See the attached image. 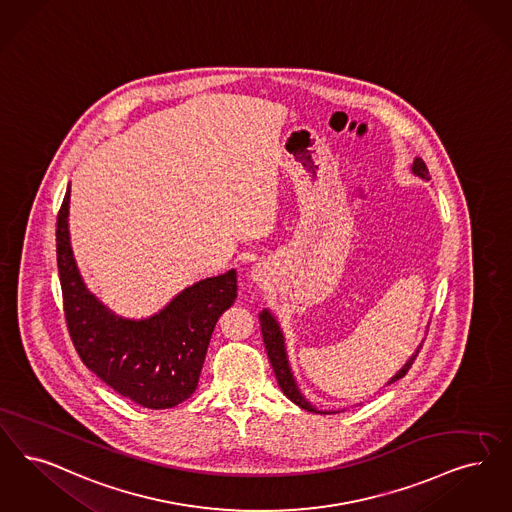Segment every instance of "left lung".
<instances>
[{"label":"left lung","instance_id":"8db88e82","mask_svg":"<svg viewBox=\"0 0 512 512\" xmlns=\"http://www.w3.org/2000/svg\"><path fill=\"white\" fill-rule=\"evenodd\" d=\"M413 173H417V175L423 177V179H429V169H427V164H425L421 158H417V160L413 162ZM259 320H261V333H263V341H265L266 354H268L270 366L274 369V375H276V379H278L280 389L284 390V394H286L287 398H289L291 402H295L299 408L307 409V411H316V409L312 408L307 400L301 396V392L297 390V385H295V381H293L291 369H289V364H287L284 337H282V333H280V328H278L276 320L270 316L268 310H263V312L259 314ZM417 352H419V350H417ZM415 358H417V354L411 356V360H409L408 364L390 379V383L402 379V377L408 373L409 368L413 366ZM316 413H318V411H316Z\"/></svg>","mask_w":512,"mask_h":512}]
</instances>
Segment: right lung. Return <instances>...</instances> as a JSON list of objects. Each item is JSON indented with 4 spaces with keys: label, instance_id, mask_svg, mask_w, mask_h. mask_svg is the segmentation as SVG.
Instances as JSON below:
<instances>
[{
    "label": "right lung",
    "instance_id": "1",
    "mask_svg": "<svg viewBox=\"0 0 512 512\" xmlns=\"http://www.w3.org/2000/svg\"><path fill=\"white\" fill-rule=\"evenodd\" d=\"M70 186L57 215V265L70 339L110 389L150 409L184 402L198 387L219 316L236 299V270L186 287L148 320L114 316L85 289L68 240Z\"/></svg>",
    "mask_w": 512,
    "mask_h": 512
}]
</instances>
